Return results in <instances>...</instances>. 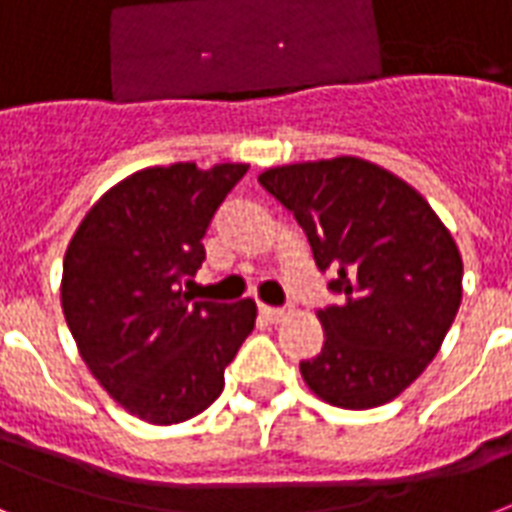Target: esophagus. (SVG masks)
I'll use <instances>...</instances> for the list:
<instances>
[{
	"label": "esophagus",
	"instance_id": "34e87169",
	"mask_svg": "<svg viewBox=\"0 0 512 512\" xmlns=\"http://www.w3.org/2000/svg\"><path fill=\"white\" fill-rule=\"evenodd\" d=\"M260 314H263L268 322H282L287 317V311L284 308H273V306H260Z\"/></svg>",
	"mask_w": 512,
	"mask_h": 512
}]
</instances>
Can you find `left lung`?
Masks as SVG:
<instances>
[{
	"mask_svg": "<svg viewBox=\"0 0 512 512\" xmlns=\"http://www.w3.org/2000/svg\"><path fill=\"white\" fill-rule=\"evenodd\" d=\"M257 182L306 230L341 306L317 311L325 343L300 362L308 389L346 411L395 400L440 351L462 303V255L424 195L362 158L265 169Z\"/></svg>",
	"mask_w": 512,
	"mask_h": 512,
	"instance_id": "obj_1",
	"label": "left lung"
}]
</instances>
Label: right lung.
<instances>
[{"label": "right lung", "mask_w": 512, "mask_h": 512, "mask_svg": "<svg viewBox=\"0 0 512 512\" xmlns=\"http://www.w3.org/2000/svg\"><path fill=\"white\" fill-rule=\"evenodd\" d=\"M247 163L150 166L88 209L64 255L61 308L77 351L117 405L147 424L206 411L257 319L255 300L204 303L182 287Z\"/></svg>", "instance_id": "add662e5"}]
</instances>
